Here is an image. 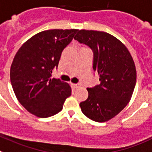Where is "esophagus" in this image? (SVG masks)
Segmentation results:
<instances>
[{
    "mask_svg": "<svg viewBox=\"0 0 152 152\" xmlns=\"http://www.w3.org/2000/svg\"><path fill=\"white\" fill-rule=\"evenodd\" d=\"M72 86H73L74 88H79V87H80V85H79V84H74V83H73V84H72Z\"/></svg>",
    "mask_w": 152,
    "mask_h": 152,
    "instance_id": "1",
    "label": "esophagus"
}]
</instances>
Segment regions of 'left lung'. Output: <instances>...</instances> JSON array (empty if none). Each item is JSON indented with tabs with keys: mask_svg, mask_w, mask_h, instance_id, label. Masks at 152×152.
Listing matches in <instances>:
<instances>
[{
	"mask_svg": "<svg viewBox=\"0 0 152 152\" xmlns=\"http://www.w3.org/2000/svg\"><path fill=\"white\" fill-rule=\"evenodd\" d=\"M74 39L89 46L94 52L93 69L101 83L88 88V98L79 104L83 113L96 122L117 116L132 98L136 69L124 43L110 34L95 30H79Z\"/></svg>",
	"mask_w": 152,
	"mask_h": 152,
	"instance_id": "1",
	"label": "left lung"
}]
</instances>
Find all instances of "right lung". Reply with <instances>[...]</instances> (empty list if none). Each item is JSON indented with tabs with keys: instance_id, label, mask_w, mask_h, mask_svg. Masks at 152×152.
<instances>
[{
	"instance_id": "1",
	"label": "right lung",
	"mask_w": 152,
	"mask_h": 152,
	"mask_svg": "<svg viewBox=\"0 0 152 152\" xmlns=\"http://www.w3.org/2000/svg\"><path fill=\"white\" fill-rule=\"evenodd\" d=\"M78 29H49L31 37L16 52L10 67V82L16 98L29 113L41 118L63 109L71 87L51 79L63 50Z\"/></svg>"
}]
</instances>
